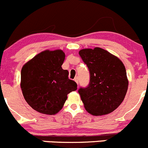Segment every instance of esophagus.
<instances>
[{
	"instance_id": "esophagus-1",
	"label": "esophagus",
	"mask_w": 148,
	"mask_h": 148,
	"mask_svg": "<svg viewBox=\"0 0 148 148\" xmlns=\"http://www.w3.org/2000/svg\"><path fill=\"white\" fill-rule=\"evenodd\" d=\"M74 81H75V82H76L77 84H78V77H75V79H74Z\"/></svg>"
}]
</instances>
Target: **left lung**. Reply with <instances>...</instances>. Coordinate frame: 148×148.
I'll list each match as a JSON object with an SVG mask.
<instances>
[{"mask_svg":"<svg viewBox=\"0 0 148 148\" xmlns=\"http://www.w3.org/2000/svg\"><path fill=\"white\" fill-rule=\"evenodd\" d=\"M90 73L86 88L78 90L84 108L93 115H107L122 103L129 81L121 60L108 51L96 47L79 51Z\"/></svg>","mask_w":148,"mask_h":148,"instance_id":"obj_1","label":"left lung"}]
</instances>
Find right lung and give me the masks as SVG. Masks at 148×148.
<instances>
[{
    "instance_id": "add662e5",
    "label": "right lung",
    "mask_w": 148,
    "mask_h": 148,
    "mask_svg": "<svg viewBox=\"0 0 148 148\" xmlns=\"http://www.w3.org/2000/svg\"><path fill=\"white\" fill-rule=\"evenodd\" d=\"M65 54L60 49L45 50L25 63L21 70L20 86L25 99L31 108L46 115L61 110L67 94L77 89L63 70Z\"/></svg>"
}]
</instances>
